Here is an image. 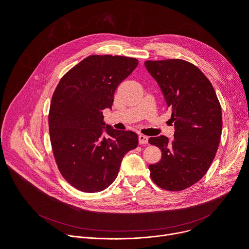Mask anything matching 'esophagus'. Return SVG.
Returning <instances> with one entry per match:
<instances>
[{"label":"esophagus","instance_id":"1","mask_svg":"<svg viewBox=\"0 0 249 249\" xmlns=\"http://www.w3.org/2000/svg\"><path fill=\"white\" fill-rule=\"evenodd\" d=\"M138 141H139V144H147V143H148V137L145 136V135H143V134H139Z\"/></svg>","mask_w":249,"mask_h":249}]
</instances>
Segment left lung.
Listing matches in <instances>:
<instances>
[{
	"label": "left lung",
	"instance_id": "left-lung-1",
	"mask_svg": "<svg viewBox=\"0 0 249 249\" xmlns=\"http://www.w3.org/2000/svg\"><path fill=\"white\" fill-rule=\"evenodd\" d=\"M172 111L175 139L160 135L148 142L161 150V160L148 166L160 188L178 192L199 181L210 167L220 143L222 112L215 89L193 63L182 59L147 60Z\"/></svg>",
	"mask_w": 249,
	"mask_h": 249
}]
</instances>
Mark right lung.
<instances>
[{
	"instance_id": "right-lung-1",
	"label": "right lung",
	"mask_w": 249,
	"mask_h": 249,
	"mask_svg": "<svg viewBox=\"0 0 249 249\" xmlns=\"http://www.w3.org/2000/svg\"><path fill=\"white\" fill-rule=\"evenodd\" d=\"M138 60L118 55H89L70 70L52 96L48 125L61 176L78 191L97 193L116 179L124 155L138 145L132 131L105 125L115 90Z\"/></svg>"
}]
</instances>
